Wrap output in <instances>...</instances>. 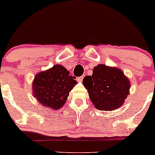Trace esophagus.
<instances>
[{
  "instance_id": "34e87169",
  "label": "esophagus",
  "mask_w": 155,
  "mask_h": 155,
  "mask_svg": "<svg viewBox=\"0 0 155 155\" xmlns=\"http://www.w3.org/2000/svg\"><path fill=\"white\" fill-rule=\"evenodd\" d=\"M83 76H80V77L76 78V80H77L78 82H82L83 81Z\"/></svg>"
}]
</instances>
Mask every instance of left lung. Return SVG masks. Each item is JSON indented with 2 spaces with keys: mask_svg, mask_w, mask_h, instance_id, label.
<instances>
[{
  "mask_svg": "<svg viewBox=\"0 0 155 155\" xmlns=\"http://www.w3.org/2000/svg\"><path fill=\"white\" fill-rule=\"evenodd\" d=\"M83 83L94 107L101 111H114L124 104L130 94V81L117 67L99 64L92 76L84 77Z\"/></svg>",
  "mask_w": 155,
  "mask_h": 155,
  "instance_id": "left-lung-1",
  "label": "left lung"
}]
</instances>
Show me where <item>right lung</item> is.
<instances>
[{"label":"right lung","mask_w":155,"mask_h":155,"mask_svg":"<svg viewBox=\"0 0 155 155\" xmlns=\"http://www.w3.org/2000/svg\"><path fill=\"white\" fill-rule=\"evenodd\" d=\"M61 64L38 72L33 81V94L42 106L58 110L63 107L69 92L77 82Z\"/></svg>","instance_id":"right-lung-1"}]
</instances>
